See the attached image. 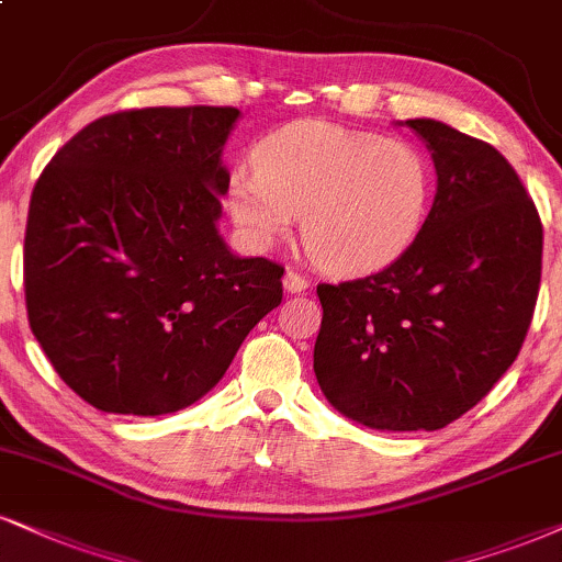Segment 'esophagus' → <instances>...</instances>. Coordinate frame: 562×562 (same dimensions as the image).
I'll use <instances>...</instances> for the list:
<instances>
[{
    "label": "esophagus",
    "mask_w": 562,
    "mask_h": 562,
    "mask_svg": "<svg viewBox=\"0 0 562 562\" xmlns=\"http://www.w3.org/2000/svg\"><path fill=\"white\" fill-rule=\"evenodd\" d=\"M307 286H310V281L304 279L302 273H296V270L289 268L286 273H283V289H286L289 294H302Z\"/></svg>",
    "instance_id": "obj_1"
}]
</instances>
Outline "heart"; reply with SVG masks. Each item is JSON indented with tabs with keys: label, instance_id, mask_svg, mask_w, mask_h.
Returning <instances> with one entry per match:
<instances>
[{
	"label": "heart",
	"instance_id": "heart-1",
	"mask_svg": "<svg viewBox=\"0 0 562 562\" xmlns=\"http://www.w3.org/2000/svg\"><path fill=\"white\" fill-rule=\"evenodd\" d=\"M432 198V166L414 145L328 122H296L266 137L252 166L228 177L226 205L245 239L266 247L302 213L317 268L364 276L417 239Z\"/></svg>",
	"mask_w": 562,
	"mask_h": 562
}]
</instances>
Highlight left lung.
<instances>
[{
	"instance_id": "1",
	"label": "left lung",
	"mask_w": 562,
	"mask_h": 562,
	"mask_svg": "<svg viewBox=\"0 0 562 562\" xmlns=\"http://www.w3.org/2000/svg\"><path fill=\"white\" fill-rule=\"evenodd\" d=\"M432 154L438 192L396 262L321 283L315 378L344 417L372 429H440L493 391L529 330L542 221L490 143L438 120L398 122Z\"/></svg>"
}]
</instances>
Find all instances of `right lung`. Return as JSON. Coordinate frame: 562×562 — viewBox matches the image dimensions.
Listing matches in <instances>:
<instances>
[{"label":"right lung","instance_id":"add662e5","mask_svg":"<svg viewBox=\"0 0 562 562\" xmlns=\"http://www.w3.org/2000/svg\"><path fill=\"white\" fill-rule=\"evenodd\" d=\"M237 120L232 106L101 116L33 187L27 321L59 378L101 412L195 404L281 304L279 262L239 258L218 232Z\"/></svg>","mask_w":562,"mask_h":562}]
</instances>
